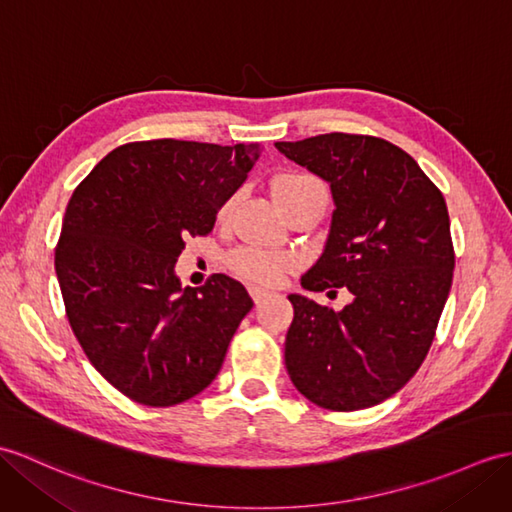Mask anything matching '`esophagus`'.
I'll list each match as a JSON object with an SVG mask.
<instances>
[{
  "label": "esophagus",
  "instance_id": "1",
  "mask_svg": "<svg viewBox=\"0 0 512 512\" xmlns=\"http://www.w3.org/2000/svg\"><path fill=\"white\" fill-rule=\"evenodd\" d=\"M248 292H251V296H253V301L255 303H261L266 299V296H270V292L268 290H264V288H257V285H251V288H248Z\"/></svg>",
  "mask_w": 512,
  "mask_h": 512
}]
</instances>
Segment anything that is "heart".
I'll return each instance as SVG.
<instances>
[{"instance_id":"obj_1","label":"heart","mask_w":512,"mask_h":512,"mask_svg":"<svg viewBox=\"0 0 512 512\" xmlns=\"http://www.w3.org/2000/svg\"><path fill=\"white\" fill-rule=\"evenodd\" d=\"M318 183L316 178L307 174H283L277 178L275 189H292ZM229 264L235 272L242 277L257 281V283H277L285 270L290 268V257L279 253H266L259 248H240V251L231 253Z\"/></svg>"}]
</instances>
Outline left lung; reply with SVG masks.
Instances as JSON below:
<instances>
[{
    "instance_id": "8db88e82",
    "label": "left lung",
    "mask_w": 512,
    "mask_h": 512,
    "mask_svg": "<svg viewBox=\"0 0 512 512\" xmlns=\"http://www.w3.org/2000/svg\"><path fill=\"white\" fill-rule=\"evenodd\" d=\"M275 148L329 183L334 213L310 292L347 288L340 312L290 294L285 368L316 406H377L419 371L454 277L443 194L408 152L368 135L329 133Z\"/></svg>"
}]
</instances>
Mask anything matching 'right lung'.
I'll use <instances>...</instances> for the list:
<instances>
[{"mask_svg": "<svg viewBox=\"0 0 512 512\" xmlns=\"http://www.w3.org/2000/svg\"><path fill=\"white\" fill-rule=\"evenodd\" d=\"M259 144L154 139L115 148L71 194L56 277L69 325L106 382L152 408L192 399L216 379L253 310L246 288L213 275L183 288L187 235H207L246 181Z\"/></svg>", "mask_w": 512, "mask_h": 512, "instance_id": "add662e5", "label": "right lung"}]
</instances>
